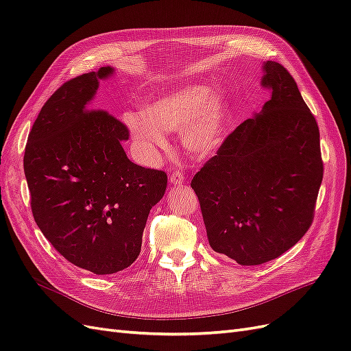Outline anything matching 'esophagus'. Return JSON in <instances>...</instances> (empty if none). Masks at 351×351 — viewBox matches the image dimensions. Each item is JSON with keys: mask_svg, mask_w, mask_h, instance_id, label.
Masks as SVG:
<instances>
[{"mask_svg": "<svg viewBox=\"0 0 351 351\" xmlns=\"http://www.w3.org/2000/svg\"><path fill=\"white\" fill-rule=\"evenodd\" d=\"M169 183L171 184H182L183 183V173L174 171L171 176H169Z\"/></svg>", "mask_w": 351, "mask_h": 351, "instance_id": "obj_1", "label": "esophagus"}]
</instances>
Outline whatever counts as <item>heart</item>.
<instances>
[{
  "label": "heart",
  "instance_id": "b5f03b06",
  "mask_svg": "<svg viewBox=\"0 0 351 351\" xmlns=\"http://www.w3.org/2000/svg\"><path fill=\"white\" fill-rule=\"evenodd\" d=\"M228 115L230 102L224 95L214 93L209 84L196 83L176 88L146 104L142 115H129L125 123L146 156H154L167 146L164 133L183 130L186 149L206 158L219 147Z\"/></svg>",
  "mask_w": 351,
  "mask_h": 351
}]
</instances>
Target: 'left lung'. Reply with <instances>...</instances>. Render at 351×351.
<instances>
[{
  "label": "left lung",
  "mask_w": 351,
  "mask_h": 351,
  "mask_svg": "<svg viewBox=\"0 0 351 351\" xmlns=\"http://www.w3.org/2000/svg\"><path fill=\"white\" fill-rule=\"evenodd\" d=\"M271 90L192 180L210 247L240 265H261L293 247L313 221L324 177L319 129L281 64L265 61Z\"/></svg>",
  "instance_id": "8db88e82"
}]
</instances>
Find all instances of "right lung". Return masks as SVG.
Returning <instances> with one entry per match:
<instances>
[{
  "instance_id": "obj_1",
  "label": "right lung",
  "mask_w": 351,
  "mask_h": 351,
  "mask_svg": "<svg viewBox=\"0 0 351 351\" xmlns=\"http://www.w3.org/2000/svg\"><path fill=\"white\" fill-rule=\"evenodd\" d=\"M112 74L101 67L52 93L32 125L23 159L42 234L69 262L97 275L137 259L147 215L167 189L164 171L127 158V127L88 108L99 80Z\"/></svg>"
}]
</instances>
